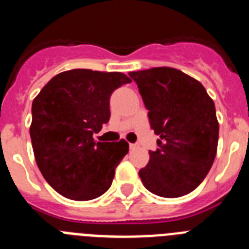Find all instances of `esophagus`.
Returning a JSON list of instances; mask_svg holds the SVG:
<instances>
[{
    "label": "esophagus",
    "instance_id": "obj_1",
    "mask_svg": "<svg viewBox=\"0 0 249 249\" xmlns=\"http://www.w3.org/2000/svg\"><path fill=\"white\" fill-rule=\"evenodd\" d=\"M129 148H131V149L138 148V144L137 143H131V144H129Z\"/></svg>",
    "mask_w": 249,
    "mask_h": 249
}]
</instances>
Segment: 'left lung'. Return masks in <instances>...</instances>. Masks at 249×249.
Returning a JSON list of instances; mask_svg holds the SVG:
<instances>
[{
  "label": "left lung",
  "mask_w": 249,
  "mask_h": 249,
  "mask_svg": "<svg viewBox=\"0 0 249 249\" xmlns=\"http://www.w3.org/2000/svg\"><path fill=\"white\" fill-rule=\"evenodd\" d=\"M148 109L151 128L160 137L140 169L153 195L176 198L188 195L210 172L217 153L219 124L215 107L201 82L179 70L155 67L129 72Z\"/></svg>",
  "instance_id": "1"
}]
</instances>
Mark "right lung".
Masks as SVG:
<instances>
[{
	"instance_id": "obj_1",
	"label": "right lung",
	"mask_w": 249,
	"mask_h": 249,
	"mask_svg": "<svg viewBox=\"0 0 249 249\" xmlns=\"http://www.w3.org/2000/svg\"><path fill=\"white\" fill-rule=\"evenodd\" d=\"M131 78L121 72L77 68L56 76L32 102L31 141L36 163L52 188L73 201H89L111 187L128 143L94 142L109 121L112 92Z\"/></svg>"
}]
</instances>
